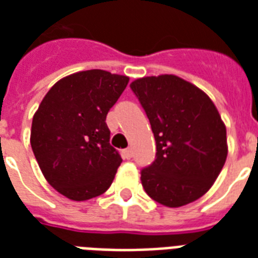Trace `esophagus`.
I'll use <instances>...</instances> for the list:
<instances>
[{"instance_id": "1", "label": "esophagus", "mask_w": 258, "mask_h": 258, "mask_svg": "<svg viewBox=\"0 0 258 258\" xmlns=\"http://www.w3.org/2000/svg\"><path fill=\"white\" fill-rule=\"evenodd\" d=\"M123 158L124 159H131L133 158V149L123 150Z\"/></svg>"}]
</instances>
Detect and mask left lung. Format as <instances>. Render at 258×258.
<instances>
[{
	"instance_id": "1",
	"label": "left lung",
	"mask_w": 258,
	"mask_h": 258,
	"mask_svg": "<svg viewBox=\"0 0 258 258\" xmlns=\"http://www.w3.org/2000/svg\"><path fill=\"white\" fill-rule=\"evenodd\" d=\"M153 130L155 161L142 170L150 198L167 208L194 202L212 187L228 157L226 127L210 97L174 75L130 84Z\"/></svg>"
}]
</instances>
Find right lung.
<instances>
[{
  "label": "right lung",
  "instance_id": "1",
  "mask_svg": "<svg viewBox=\"0 0 258 258\" xmlns=\"http://www.w3.org/2000/svg\"><path fill=\"white\" fill-rule=\"evenodd\" d=\"M130 79L89 70L58 80L38 105L30 146L48 183L72 201L100 196L121 158L109 145L105 117Z\"/></svg>",
  "mask_w": 258,
  "mask_h": 258
}]
</instances>
